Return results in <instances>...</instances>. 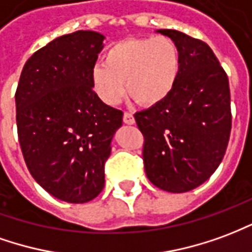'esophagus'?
Returning <instances> with one entry per match:
<instances>
[{
    "label": "esophagus",
    "mask_w": 252,
    "mask_h": 252,
    "mask_svg": "<svg viewBox=\"0 0 252 252\" xmlns=\"http://www.w3.org/2000/svg\"><path fill=\"white\" fill-rule=\"evenodd\" d=\"M123 122L126 123V125H134V117H133V114L131 112H125L123 114Z\"/></svg>",
    "instance_id": "1"
}]
</instances>
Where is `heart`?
Wrapping results in <instances>:
<instances>
[{"instance_id":"b5f03b06","label":"heart","mask_w":252,"mask_h":252,"mask_svg":"<svg viewBox=\"0 0 252 252\" xmlns=\"http://www.w3.org/2000/svg\"><path fill=\"white\" fill-rule=\"evenodd\" d=\"M180 72L178 44L167 36L125 39L108 47L104 65H94L91 83L106 104L125 94L145 107L158 106L174 91Z\"/></svg>"}]
</instances>
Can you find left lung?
Instances as JSON below:
<instances>
[{"instance_id":"obj_1","label":"left lung","mask_w":252,"mask_h":252,"mask_svg":"<svg viewBox=\"0 0 252 252\" xmlns=\"http://www.w3.org/2000/svg\"><path fill=\"white\" fill-rule=\"evenodd\" d=\"M180 51L174 91L158 106L135 112L144 135L148 179L169 192L208 180L224 158L232 126L228 76L208 44L175 30H158Z\"/></svg>"}]
</instances>
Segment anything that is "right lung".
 <instances>
[{"label": "right lung", "instance_id": "right-lung-1", "mask_svg": "<svg viewBox=\"0 0 252 252\" xmlns=\"http://www.w3.org/2000/svg\"><path fill=\"white\" fill-rule=\"evenodd\" d=\"M104 35L76 31L33 53L16 91L21 152L32 178L61 201L84 203L104 187V164L123 112L91 83Z\"/></svg>", "mask_w": 252, "mask_h": 252}]
</instances>
